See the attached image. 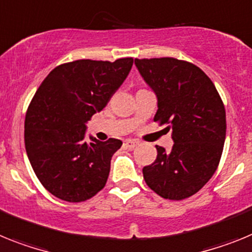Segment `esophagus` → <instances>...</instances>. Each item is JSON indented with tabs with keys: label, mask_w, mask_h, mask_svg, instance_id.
<instances>
[{
	"label": "esophagus",
	"mask_w": 252,
	"mask_h": 252,
	"mask_svg": "<svg viewBox=\"0 0 252 252\" xmlns=\"http://www.w3.org/2000/svg\"><path fill=\"white\" fill-rule=\"evenodd\" d=\"M128 148H130V150H133V148H135L137 146H139V142L135 141V139H126V143H124Z\"/></svg>",
	"instance_id": "esophagus-1"
}]
</instances>
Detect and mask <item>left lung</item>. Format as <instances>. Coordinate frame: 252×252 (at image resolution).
Segmentation results:
<instances>
[{"label":"left lung","mask_w":252,"mask_h":252,"mask_svg":"<svg viewBox=\"0 0 252 252\" xmlns=\"http://www.w3.org/2000/svg\"><path fill=\"white\" fill-rule=\"evenodd\" d=\"M157 97L155 122L170 124L171 151L156 146L155 162L143 167L146 184L171 200L189 198L217 170L226 139V111L217 89L202 69L175 58L134 60Z\"/></svg>","instance_id":"1"}]
</instances>
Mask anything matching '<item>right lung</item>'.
Segmentation results:
<instances>
[{
	"label": "right lung",
	"instance_id": "obj_1",
	"mask_svg": "<svg viewBox=\"0 0 252 252\" xmlns=\"http://www.w3.org/2000/svg\"><path fill=\"white\" fill-rule=\"evenodd\" d=\"M133 58L81 60L53 69L41 82L25 117V148L43 187L78 203L105 187L120 139L97 141L86 124L106 106L132 69Z\"/></svg>",
	"mask_w": 252,
	"mask_h": 252
}]
</instances>
